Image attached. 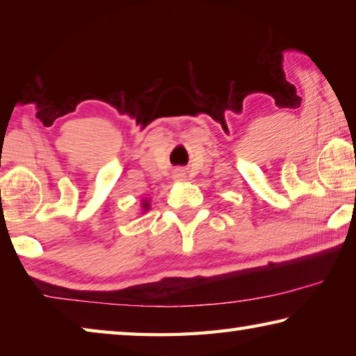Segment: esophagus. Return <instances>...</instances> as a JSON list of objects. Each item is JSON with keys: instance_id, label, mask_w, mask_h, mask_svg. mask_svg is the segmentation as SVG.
I'll list each match as a JSON object with an SVG mask.
<instances>
[{"instance_id": "esophagus-1", "label": "esophagus", "mask_w": 356, "mask_h": 356, "mask_svg": "<svg viewBox=\"0 0 356 356\" xmlns=\"http://www.w3.org/2000/svg\"><path fill=\"white\" fill-rule=\"evenodd\" d=\"M182 177H184V172H180V171H179V172L176 174V179H182Z\"/></svg>"}]
</instances>
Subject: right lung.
Segmentation results:
<instances>
[{"instance_id": "add662e5", "label": "right lung", "mask_w": 356, "mask_h": 356, "mask_svg": "<svg viewBox=\"0 0 356 356\" xmlns=\"http://www.w3.org/2000/svg\"><path fill=\"white\" fill-rule=\"evenodd\" d=\"M141 207L144 209V210H146V212H147V210H149V201H143V204H141Z\"/></svg>"}]
</instances>
